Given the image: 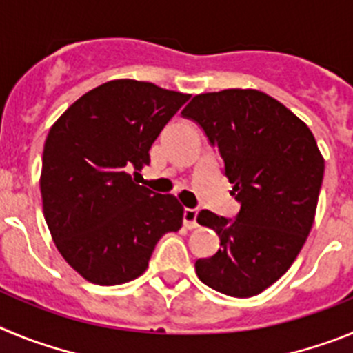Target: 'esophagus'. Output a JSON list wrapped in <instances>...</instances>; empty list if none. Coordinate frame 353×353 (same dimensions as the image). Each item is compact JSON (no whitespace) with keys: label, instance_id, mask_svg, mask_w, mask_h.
<instances>
[{"label":"esophagus","instance_id":"obj_1","mask_svg":"<svg viewBox=\"0 0 353 353\" xmlns=\"http://www.w3.org/2000/svg\"><path fill=\"white\" fill-rule=\"evenodd\" d=\"M196 217H198V210H196V208H185V210H183V226H185L187 230H194V228L198 226Z\"/></svg>","mask_w":353,"mask_h":353}]
</instances>
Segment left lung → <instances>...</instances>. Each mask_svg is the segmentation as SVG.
<instances>
[{
  "mask_svg": "<svg viewBox=\"0 0 353 353\" xmlns=\"http://www.w3.org/2000/svg\"><path fill=\"white\" fill-rule=\"evenodd\" d=\"M183 117L203 127L240 201L235 221L201 210L219 251L194 263L198 277L230 297H254L292 267L313 226L325 161L313 132L274 97L251 88L199 93Z\"/></svg>",
  "mask_w": 353,
  "mask_h": 353,
  "instance_id": "1",
  "label": "left lung"
}]
</instances>
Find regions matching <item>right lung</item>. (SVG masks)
I'll use <instances>...</instances> for the list:
<instances>
[{
	"mask_svg": "<svg viewBox=\"0 0 353 353\" xmlns=\"http://www.w3.org/2000/svg\"><path fill=\"white\" fill-rule=\"evenodd\" d=\"M189 97L146 81L113 79L52 123L40 173L43 217L60 254L86 281H132L146 270L159 239L182 228L176 196L155 194L130 171L148 166L150 146Z\"/></svg>",
	"mask_w": 353,
	"mask_h": 353,
	"instance_id": "1",
	"label": "right lung"
}]
</instances>
